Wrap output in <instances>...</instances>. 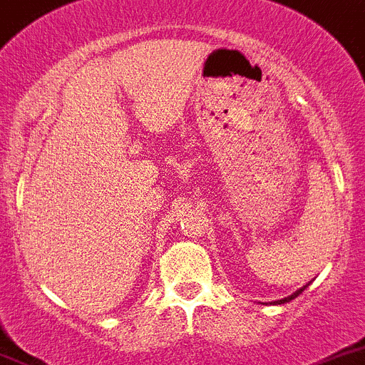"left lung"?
Segmentation results:
<instances>
[{"label": "left lung", "mask_w": 365, "mask_h": 365, "mask_svg": "<svg viewBox=\"0 0 365 365\" xmlns=\"http://www.w3.org/2000/svg\"><path fill=\"white\" fill-rule=\"evenodd\" d=\"M308 284H309V282H308ZM308 284H304V286H302V288H299V290H297V292H295V294L288 295V297L281 299V301H274V302H272V304H284V302H290V301H292V299L299 297V295H301V294H302V292H304V290H306V288H308Z\"/></svg>", "instance_id": "1"}]
</instances>
